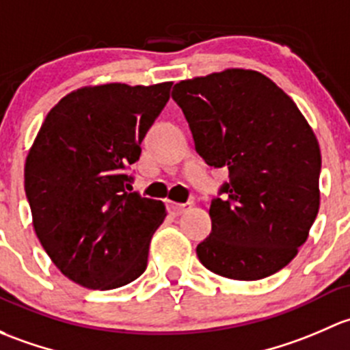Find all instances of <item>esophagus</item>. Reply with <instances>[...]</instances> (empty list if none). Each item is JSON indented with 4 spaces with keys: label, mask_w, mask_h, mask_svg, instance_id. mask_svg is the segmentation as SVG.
I'll return each mask as SVG.
<instances>
[{
    "label": "esophagus",
    "mask_w": 350,
    "mask_h": 350,
    "mask_svg": "<svg viewBox=\"0 0 350 350\" xmlns=\"http://www.w3.org/2000/svg\"><path fill=\"white\" fill-rule=\"evenodd\" d=\"M167 207L174 215H180V214H183L187 208H189V204H175V202H168Z\"/></svg>",
    "instance_id": "obj_1"
}]
</instances>
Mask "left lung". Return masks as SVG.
Listing matches in <instances>:
<instances>
[{
    "label": "left lung",
    "mask_w": 350,
    "mask_h": 350,
    "mask_svg": "<svg viewBox=\"0 0 350 350\" xmlns=\"http://www.w3.org/2000/svg\"><path fill=\"white\" fill-rule=\"evenodd\" d=\"M172 99L197 153L229 172L211 202L200 262L243 282L275 275L297 256L319 214L322 157L308 122L275 82L243 68L178 82Z\"/></svg>",
    "instance_id": "1"
}]
</instances>
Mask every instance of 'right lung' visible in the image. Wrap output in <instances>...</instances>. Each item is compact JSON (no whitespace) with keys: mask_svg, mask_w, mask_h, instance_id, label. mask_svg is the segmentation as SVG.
I'll list each match as a JSON object with an SVG mask.
<instances>
[{"mask_svg":"<svg viewBox=\"0 0 350 350\" xmlns=\"http://www.w3.org/2000/svg\"><path fill=\"white\" fill-rule=\"evenodd\" d=\"M172 82L104 84L67 94L25 165L33 228L53 265L81 286L113 290L143 275L165 205L128 192L129 168L170 99Z\"/></svg>","mask_w":350,"mask_h":350,"instance_id":"right-lung-1","label":"right lung"}]
</instances>
